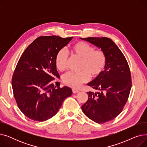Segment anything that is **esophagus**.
I'll return each instance as SVG.
<instances>
[{
	"instance_id": "esophagus-1",
	"label": "esophagus",
	"mask_w": 147,
	"mask_h": 147,
	"mask_svg": "<svg viewBox=\"0 0 147 147\" xmlns=\"http://www.w3.org/2000/svg\"><path fill=\"white\" fill-rule=\"evenodd\" d=\"M72 91H73V94H77V93H78V92H79V89H74V88L72 89Z\"/></svg>"
}]
</instances>
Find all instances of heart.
Returning a JSON list of instances; mask_svg holds the SVG:
<instances>
[{
	"label": "heart",
	"mask_w": 147,
	"mask_h": 147,
	"mask_svg": "<svg viewBox=\"0 0 147 147\" xmlns=\"http://www.w3.org/2000/svg\"><path fill=\"white\" fill-rule=\"evenodd\" d=\"M72 57L81 60L80 73L68 72L63 77L66 85L78 88L90 79V75L95 78L104 71L107 64L105 53L101 49L95 50L93 46L84 42H78L71 46ZM68 55L64 49L59 50L55 57V65L58 69L63 71L68 64Z\"/></svg>",
	"instance_id": "b5f03b06"
}]
</instances>
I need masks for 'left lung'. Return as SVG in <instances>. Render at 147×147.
Returning a JSON list of instances; mask_svg holds the SVG:
<instances>
[{"label": "left lung", "instance_id": "left-lung-1", "mask_svg": "<svg viewBox=\"0 0 147 147\" xmlns=\"http://www.w3.org/2000/svg\"><path fill=\"white\" fill-rule=\"evenodd\" d=\"M80 38L101 49L107 57L102 73L88 84L98 92H87L88 99L82 106L88 118L104 123L118 116L127 101L132 87L129 66L121 51L110 38Z\"/></svg>", "mask_w": 147, "mask_h": 147}]
</instances>
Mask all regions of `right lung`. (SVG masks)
<instances>
[{
  "instance_id": "1",
  "label": "right lung",
  "mask_w": 147,
  "mask_h": 147,
  "mask_svg": "<svg viewBox=\"0 0 147 147\" xmlns=\"http://www.w3.org/2000/svg\"><path fill=\"white\" fill-rule=\"evenodd\" d=\"M73 38L57 36L37 37L26 49L15 67L12 87L21 111L31 120H47L58 111L71 89L60 88L55 57Z\"/></svg>"
}]
</instances>
